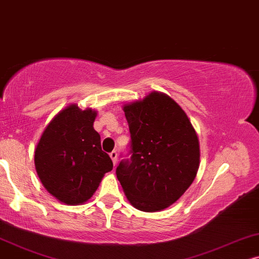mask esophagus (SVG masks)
I'll use <instances>...</instances> for the list:
<instances>
[{
    "label": "esophagus",
    "mask_w": 259,
    "mask_h": 259,
    "mask_svg": "<svg viewBox=\"0 0 259 259\" xmlns=\"http://www.w3.org/2000/svg\"><path fill=\"white\" fill-rule=\"evenodd\" d=\"M110 157H111L113 164H116V162H117V151L116 150L111 151V153H110Z\"/></svg>",
    "instance_id": "1"
}]
</instances>
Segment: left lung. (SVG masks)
I'll list each match as a JSON object with an SVG mask.
<instances>
[{
	"instance_id": "1",
	"label": "left lung",
	"mask_w": 259,
	"mask_h": 259,
	"mask_svg": "<svg viewBox=\"0 0 259 259\" xmlns=\"http://www.w3.org/2000/svg\"><path fill=\"white\" fill-rule=\"evenodd\" d=\"M130 130V154L116 168L126 199L143 212L174 204L194 181L200 148L186 112L169 96L151 92L123 106Z\"/></svg>"
}]
</instances>
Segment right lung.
I'll return each mask as SVG.
<instances>
[{"instance_id": "add662e5", "label": "right lung", "mask_w": 259, "mask_h": 259, "mask_svg": "<svg viewBox=\"0 0 259 259\" xmlns=\"http://www.w3.org/2000/svg\"><path fill=\"white\" fill-rule=\"evenodd\" d=\"M97 112L72 104L55 115L41 135L34 162L44 187L59 201L80 205L97 191L112 161L94 129Z\"/></svg>"}]
</instances>
